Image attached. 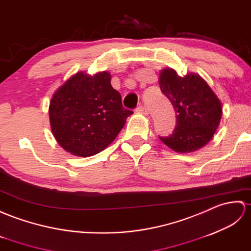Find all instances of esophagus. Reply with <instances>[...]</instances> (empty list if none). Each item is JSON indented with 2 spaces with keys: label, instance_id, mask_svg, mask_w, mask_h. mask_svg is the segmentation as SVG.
<instances>
[{
  "label": "esophagus",
  "instance_id": "34e87169",
  "mask_svg": "<svg viewBox=\"0 0 251 251\" xmlns=\"http://www.w3.org/2000/svg\"><path fill=\"white\" fill-rule=\"evenodd\" d=\"M136 111H137V113H140V114H143V115H148V109L145 106H143V105L137 106Z\"/></svg>",
  "mask_w": 251,
  "mask_h": 251
}]
</instances>
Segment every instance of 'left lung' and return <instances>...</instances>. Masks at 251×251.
Segmentation results:
<instances>
[{"label":"left lung","instance_id":"left-lung-1","mask_svg":"<svg viewBox=\"0 0 251 251\" xmlns=\"http://www.w3.org/2000/svg\"><path fill=\"white\" fill-rule=\"evenodd\" d=\"M161 92L176 111V126L169 136H159L166 146L178 152L193 151L213 138L222 115L219 99L201 77H179L175 71L160 74Z\"/></svg>","mask_w":251,"mask_h":251}]
</instances>
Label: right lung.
Here are the masks:
<instances>
[{"label":"right lung","mask_w":251,"mask_h":251,"mask_svg":"<svg viewBox=\"0 0 251 251\" xmlns=\"http://www.w3.org/2000/svg\"><path fill=\"white\" fill-rule=\"evenodd\" d=\"M133 114L122 106L110 75L77 73L53 94L49 105L50 126L55 140L78 157L101 152L113 142Z\"/></svg>","instance_id":"obj_1"}]
</instances>
